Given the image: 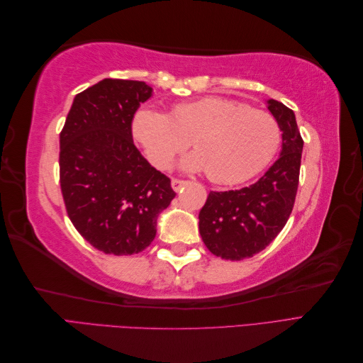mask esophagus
<instances>
[{"label":"esophagus","instance_id":"obj_1","mask_svg":"<svg viewBox=\"0 0 363 363\" xmlns=\"http://www.w3.org/2000/svg\"><path fill=\"white\" fill-rule=\"evenodd\" d=\"M186 183H188V182H186V180H180V179H172V180H171L172 189H174L175 192H179V191L183 188V186H184Z\"/></svg>","mask_w":363,"mask_h":363}]
</instances>
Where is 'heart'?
Wrapping results in <instances>:
<instances>
[{"instance_id": "b5f03b06", "label": "heart", "mask_w": 363, "mask_h": 363, "mask_svg": "<svg viewBox=\"0 0 363 363\" xmlns=\"http://www.w3.org/2000/svg\"><path fill=\"white\" fill-rule=\"evenodd\" d=\"M131 133L156 168L168 169L191 145L183 160L203 169L215 183L236 184L257 175L277 155L281 127L269 112L221 96L180 103L171 115L142 107L131 121Z\"/></svg>"}]
</instances>
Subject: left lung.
<instances>
[{
    "mask_svg": "<svg viewBox=\"0 0 363 363\" xmlns=\"http://www.w3.org/2000/svg\"><path fill=\"white\" fill-rule=\"evenodd\" d=\"M268 108L283 131L280 157L248 188L208 194L199 215L204 245L221 259L244 260L265 250L292 213L303 138L289 107L269 100Z\"/></svg>",
    "mask_w": 363,
    "mask_h": 363,
    "instance_id": "obj_1",
    "label": "left lung"
}]
</instances>
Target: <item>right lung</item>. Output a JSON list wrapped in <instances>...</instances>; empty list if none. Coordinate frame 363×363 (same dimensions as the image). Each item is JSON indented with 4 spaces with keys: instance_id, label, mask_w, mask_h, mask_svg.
Masks as SVG:
<instances>
[{
    "instance_id": "obj_1",
    "label": "right lung",
    "mask_w": 363,
    "mask_h": 363,
    "mask_svg": "<svg viewBox=\"0 0 363 363\" xmlns=\"http://www.w3.org/2000/svg\"><path fill=\"white\" fill-rule=\"evenodd\" d=\"M151 96L144 82L104 79L77 94L60 131L59 175L71 223L106 255L144 251L175 192L133 144L131 121Z\"/></svg>"
}]
</instances>
